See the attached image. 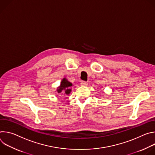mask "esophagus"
Wrapping results in <instances>:
<instances>
[{
    "mask_svg": "<svg viewBox=\"0 0 155 155\" xmlns=\"http://www.w3.org/2000/svg\"><path fill=\"white\" fill-rule=\"evenodd\" d=\"M80 84L81 86H86L87 85V83L86 81H81Z\"/></svg>",
    "mask_w": 155,
    "mask_h": 155,
    "instance_id": "34e87169",
    "label": "esophagus"
}]
</instances>
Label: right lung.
I'll return each instance as SVG.
<instances>
[{"mask_svg": "<svg viewBox=\"0 0 155 155\" xmlns=\"http://www.w3.org/2000/svg\"><path fill=\"white\" fill-rule=\"evenodd\" d=\"M72 86L73 84L71 82L69 81L66 78H62L60 85L57 87L56 91H57L58 94H63L65 96L69 95L72 91L71 86Z\"/></svg>", "mask_w": 155, "mask_h": 155, "instance_id": "add662e5", "label": "right lung"}]
</instances>
